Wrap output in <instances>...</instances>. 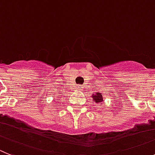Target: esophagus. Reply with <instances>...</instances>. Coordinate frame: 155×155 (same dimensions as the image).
Masks as SVG:
<instances>
[{
	"mask_svg": "<svg viewBox=\"0 0 155 155\" xmlns=\"http://www.w3.org/2000/svg\"><path fill=\"white\" fill-rule=\"evenodd\" d=\"M76 89H77V90H83V86L78 85V86H76Z\"/></svg>",
	"mask_w": 155,
	"mask_h": 155,
	"instance_id": "obj_1",
	"label": "esophagus"
}]
</instances>
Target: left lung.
<instances>
[{
	"label": "left lung",
	"mask_w": 155,
	"mask_h": 155,
	"mask_svg": "<svg viewBox=\"0 0 155 155\" xmlns=\"http://www.w3.org/2000/svg\"><path fill=\"white\" fill-rule=\"evenodd\" d=\"M92 97H93V100H94L95 103L97 104H100L103 101V96L100 93H97L95 95H93Z\"/></svg>",
	"instance_id": "left-lung-1"
}]
</instances>
